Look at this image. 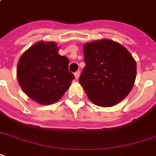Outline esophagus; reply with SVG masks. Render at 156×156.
<instances>
[{
  "mask_svg": "<svg viewBox=\"0 0 156 156\" xmlns=\"http://www.w3.org/2000/svg\"><path fill=\"white\" fill-rule=\"evenodd\" d=\"M80 71H76V73H75V77H76V80H78V79H79V77H80Z\"/></svg>",
  "mask_w": 156,
  "mask_h": 156,
  "instance_id": "obj_1",
  "label": "esophagus"
}]
</instances>
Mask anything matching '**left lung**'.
<instances>
[{
    "label": "left lung",
    "instance_id": "left-lung-1",
    "mask_svg": "<svg viewBox=\"0 0 156 156\" xmlns=\"http://www.w3.org/2000/svg\"><path fill=\"white\" fill-rule=\"evenodd\" d=\"M86 65L79 82L96 105L110 107L129 94L136 76V63L128 50L117 42L101 39L83 46Z\"/></svg>",
    "mask_w": 156,
    "mask_h": 156
}]
</instances>
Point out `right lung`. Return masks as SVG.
I'll return each mask as SVG.
<instances>
[{
	"label": "right lung",
	"instance_id": "add662e5",
	"mask_svg": "<svg viewBox=\"0 0 156 156\" xmlns=\"http://www.w3.org/2000/svg\"><path fill=\"white\" fill-rule=\"evenodd\" d=\"M54 42L39 41L20 56L17 79L24 93L41 105L60 100L75 79L69 71V61L58 54Z\"/></svg>",
	"mask_w": 156,
	"mask_h": 156
}]
</instances>
